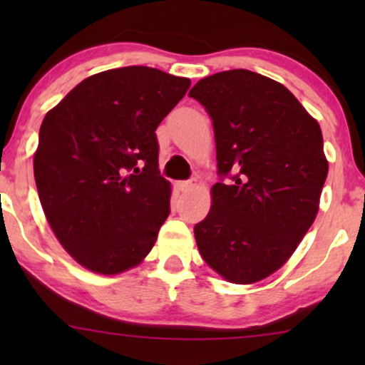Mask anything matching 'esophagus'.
Here are the masks:
<instances>
[{"label": "esophagus", "mask_w": 365, "mask_h": 365, "mask_svg": "<svg viewBox=\"0 0 365 365\" xmlns=\"http://www.w3.org/2000/svg\"><path fill=\"white\" fill-rule=\"evenodd\" d=\"M178 186L181 191H189V189H192L196 186V179H187V181H179Z\"/></svg>", "instance_id": "esophagus-1"}]
</instances>
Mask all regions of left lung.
<instances>
[{
	"label": "left lung",
	"instance_id": "left-lung-1",
	"mask_svg": "<svg viewBox=\"0 0 365 365\" xmlns=\"http://www.w3.org/2000/svg\"><path fill=\"white\" fill-rule=\"evenodd\" d=\"M189 96L212 119L221 176L194 226L199 252L229 282H257L292 256L317 216L329 171L321 126L286 86L247 69L204 78Z\"/></svg>",
	"mask_w": 365,
	"mask_h": 365
}]
</instances>
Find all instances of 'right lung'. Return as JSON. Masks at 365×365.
<instances>
[{
  "label": "right lung",
  "instance_id": "1",
  "mask_svg": "<svg viewBox=\"0 0 365 365\" xmlns=\"http://www.w3.org/2000/svg\"><path fill=\"white\" fill-rule=\"evenodd\" d=\"M191 86L148 66L89 76L43 119L34 181L61 246L89 271L119 274L151 251L169 216L156 129Z\"/></svg>",
  "mask_w": 365,
  "mask_h": 365
}]
</instances>
